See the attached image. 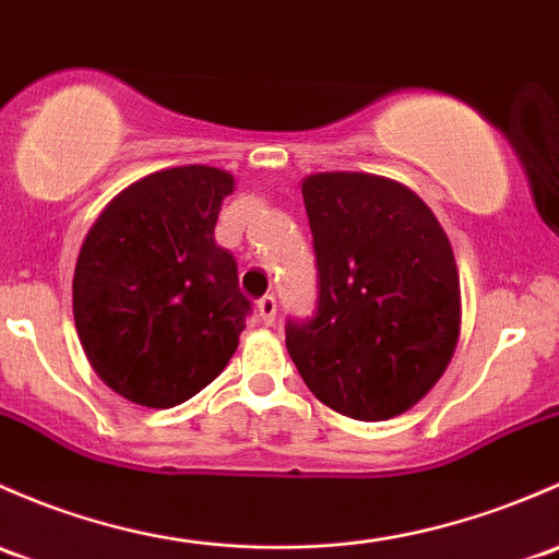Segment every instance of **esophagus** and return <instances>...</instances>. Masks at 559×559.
<instances>
[{
	"instance_id": "obj_1",
	"label": "esophagus",
	"mask_w": 559,
	"mask_h": 559,
	"mask_svg": "<svg viewBox=\"0 0 559 559\" xmlns=\"http://www.w3.org/2000/svg\"><path fill=\"white\" fill-rule=\"evenodd\" d=\"M257 310H260V319L262 324H273L275 321V310H278V305H275V297L273 295H264L262 299H257Z\"/></svg>"
}]
</instances>
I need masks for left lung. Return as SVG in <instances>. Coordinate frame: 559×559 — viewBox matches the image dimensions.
<instances>
[{"label":"left lung","instance_id":"1","mask_svg":"<svg viewBox=\"0 0 559 559\" xmlns=\"http://www.w3.org/2000/svg\"><path fill=\"white\" fill-rule=\"evenodd\" d=\"M319 299L286 321L305 385L334 413L388 420L448 369L461 332V284L433 211L399 181L316 174L302 181Z\"/></svg>","mask_w":559,"mask_h":559}]
</instances>
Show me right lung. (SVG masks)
I'll use <instances>...</instances> for the list:
<instances>
[{
	"label": "right lung",
	"mask_w": 559,
	"mask_h": 559,
	"mask_svg": "<svg viewBox=\"0 0 559 559\" xmlns=\"http://www.w3.org/2000/svg\"><path fill=\"white\" fill-rule=\"evenodd\" d=\"M233 176L211 166L157 171L111 201L74 267V324L111 391L168 409L227 367L251 302L235 257L214 240Z\"/></svg>",
	"instance_id": "right-lung-1"
}]
</instances>
